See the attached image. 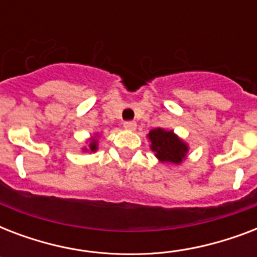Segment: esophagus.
Segmentation results:
<instances>
[{"instance_id": "esophagus-1", "label": "esophagus", "mask_w": 257, "mask_h": 257, "mask_svg": "<svg viewBox=\"0 0 257 257\" xmlns=\"http://www.w3.org/2000/svg\"><path fill=\"white\" fill-rule=\"evenodd\" d=\"M124 128L133 131V129H136V122H135V121H125Z\"/></svg>"}]
</instances>
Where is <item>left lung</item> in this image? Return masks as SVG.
Masks as SVG:
<instances>
[{
	"label": "left lung",
	"mask_w": 257,
	"mask_h": 257,
	"mask_svg": "<svg viewBox=\"0 0 257 257\" xmlns=\"http://www.w3.org/2000/svg\"><path fill=\"white\" fill-rule=\"evenodd\" d=\"M148 137L152 141L151 148L153 152H156V157H159L163 163L179 164L185 157L188 151L187 145L179 140L171 131L167 132L161 128L153 129L149 132Z\"/></svg>",
	"instance_id": "8db88e82"
}]
</instances>
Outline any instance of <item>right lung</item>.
<instances>
[{"label":"right lung","mask_w":257,"mask_h":257,"mask_svg":"<svg viewBox=\"0 0 257 257\" xmlns=\"http://www.w3.org/2000/svg\"><path fill=\"white\" fill-rule=\"evenodd\" d=\"M89 148H90V151H92V152H94V151H96L97 149V143L94 140L92 141V143H90V145H89Z\"/></svg>","instance_id":"right-lung-1"}]
</instances>
